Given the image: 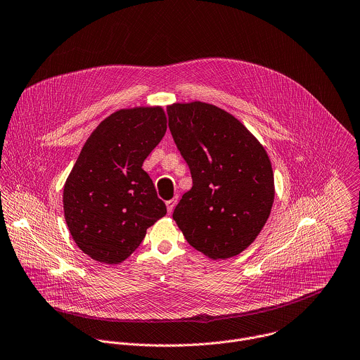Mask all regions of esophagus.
I'll return each mask as SVG.
<instances>
[{"label":"esophagus","mask_w":360,"mask_h":360,"mask_svg":"<svg viewBox=\"0 0 360 360\" xmlns=\"http://www.w3.org/2000/svg\"><path fill=\"white\" fill-rule=\"evenodd\" d=\"M176 202H178V199H176V198H174V199H171V200H168V202H167L168 213H172V210H174V209H175V206H176Z\"/></svg>","instance_id":"esophagus-1"}]
</instances>
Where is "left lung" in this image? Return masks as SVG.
Masks as SVG:
<instances>
[{"mask_svg": "<svg viewBox=\"0 0 360 360\" xmlns=\"http://www.w3.org/2000/svg\"><path fill=\"white\" fill-rule=\"evenodd\" d=\"M167 113L193 181L172 217L199 252L212 259L236 257L254 243L271 214V160L238 119L214 105L172 103Z\"/></svg>", "mask_w": 360, "mask_h": 360, "instance_id": "obj_1", "label": "left lung"}]
</instances>
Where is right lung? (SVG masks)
I'll return each mask as SVG.
<instances>
[{"label": "right lung", "mask_w": 360, "mask_h": 360, "mask_svg": "<svg viewBox=\"0 0 360 360\" xmlns=\"http://www.w3.org/2000/svg\"><path fill=\"white\" fill-rule=\"evenodd\" d=\"M167 131L161 106L120 109L85 141L63 192L64 217L78 248L109 265L129 258L167 214L141 168Z\"/></svg>", "instance_id": "1"}]
</instances>
